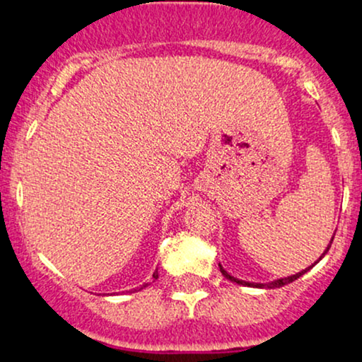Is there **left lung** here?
Returning <instances> with one entry per match:
<instances>
[{
    "label": "left lung",
    "instance_id": "8db88e82",
    "mask_svg": "<svg viewBox=\"0 0 362 362\" xmlns=\"http://www.w3.org/2000/svg\"><path fill=\"white\" fill-rule=\"evenodd\" d=\"M332 242H333V239H332ZM332 245V244H329ZM329 245H328V249H329ZM327 249V251H328ZM325 251V252H327ZM309 268H305V269H303V272L300 273H296V275H292V276H287V278H280V280H275V281H272V284H249V281H240V280H237V278H233V276H230L228 273L225 272L223 268H221L220 266V272H221V275H223L225 278H228V280H232V281H237V284H242V285H252V287H263V288H278V287H284V285H287V284H292L293 280H297V278H299L300 275H304L305 272H308Z\"/></svg>",
    "mask_w": 362,
    "mask_h": 362
}]
</instances>
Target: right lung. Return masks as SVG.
<instances>
[{"label": "right lung", "mask_w": 362, "mask_h": 362, "mask_svg": "<svg viewBox=\"0 0 362 362\" xmlns=\"http://www.w3.org/2000/svg\"><path fill=\"white\" fill-rule=\"evenodd\" d=\"M153 278H158V272H154V273H153Z\"/></svg>", "instance_id": "right-lung-1"}]
</instances>
